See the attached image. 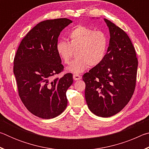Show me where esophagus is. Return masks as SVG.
Instances as JSON below:
<instances>
[{
    "mask_svg": "<svg viewBox=\"0 0 149 149\" xmlns=\"http://www.w3.org/2000/svg\"><path fill=\"white\" fill-rule=\"evenodd\" d=\"M73 78H74V79L75 81H77V80L81 79V77L80 75H78V74H74V75H73Z\"/></svg>",
    "mask_w": 149,
    "mask_h": 149,
    "instance_id": "34e87169",
    "label": "esophagus"
}]
</instances>
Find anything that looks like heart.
<instances>
[{
	"mask_svg": "<svg viewBox=\"0 0 149 149\" xmlns=\"http://www.w3.org/2000/svg\"><path fill=\"white\" fill-rule=\"evenodd\" d=\"M109 43V37L105 32L79 25L69 33L68 42L60 40L56 42V51L65 64H69L75 51L77 58L70 63L67 71L79 74L89 65L97 66L102 62Z\"/></svg>",
	"mask_w": 149,
	"mask_h": 149,
	"instance_id": "b5f03b06",
	"label": "heart"
}]
</instances>
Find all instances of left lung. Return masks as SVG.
Instances as JSON below:
<instances>
[{"mask_svg": "<svg viewBox=\"0 0 149 149\" xmlns=\"http://www.w3.org/2000/svg\"><path fill=\"white\" fill-rule=\"evenodd\" d=\"M110 31L107 54L99 65L83 75L89 110L98 116H112L124 108L134 93L138 60L127 33L107 19Z\"/></svg>", "mask_w": 149, "mask_h": 149, "instance_id": "8db88e82", "label": "left lung"}]
</instances>
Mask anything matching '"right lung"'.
Returning <instances> with one entry per match:
<instances>
[{"instance_id":"obj_1","label":"right lung","mask_w":149,"mask_h":149,"mask_svg":"<svg viewBox=\"0 0 149 149\" xmlns=\"http://www.w3.org/2000/svg\"><path fill=\"white\" fill-rule=\"evenodd\" d=\"M72 22L67 18L40 22L22 40L15 55L14 74L19 98L39 118H55L67 107L65 93L72 84L73 75L53 76L64 70L56 45L60 32Z\"/></svg>"}]
</instances>
